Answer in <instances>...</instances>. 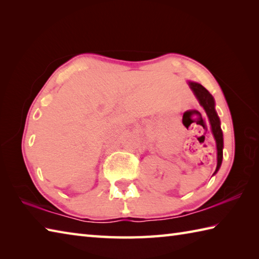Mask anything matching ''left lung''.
Instances as JSON below:
<instances>
[{"label": "left lung", "mask_w": 259, "mask_h": 259, "mask_svg": "<svg viewBox=\"0 0 259 259\" xmlns=\"http://www.w3.org/2000/svg\"><path fill=\"white\" fill-rule=\"evenodd\" d=\"M189 85L191 90L194 91L196 95L198 101L205 109V111L208 115V119L210 121L211 124V131L214 137V140H216L217 145V168H216V174L218 169L221 168V164L223 161V148H224V140H223V131L221 128V120H219L216 110H214V100L210 93L208 92L201 84L196 83V82H189Z\"/></svg>", "instance_id": "obj_1"}]
</instances>
